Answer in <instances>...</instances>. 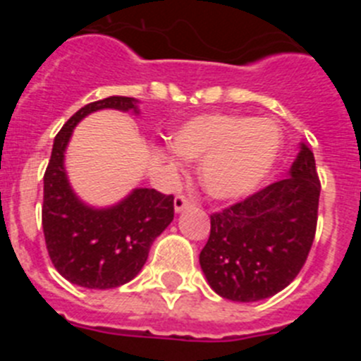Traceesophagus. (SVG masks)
Returning a JSON list of instances; mask_svg holds the SVG:
<instances>
[{"label":"esophagus","mask_w":361,"mask_h":361,"mask_svg":"<svg viewBox=\"0 0 361 361\" xmlns=\"http://www.w3.org/2000/svg\"><path fill=\"white\" fill-rule=\"evenodd\" d=\"M191 206V202L190 200L186 199V197L184 195H178V197H175V200H173V208H175V213H180V212H184V209H188Z\"/></svg>","instance_id":"34e87169"}]
</instances>
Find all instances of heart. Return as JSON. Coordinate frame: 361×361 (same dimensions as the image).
<instances>
[{
  "instance_id": "obj_1",
  "label": "heart",
  "mask_w": 361,
  "mask_h": 361,
  "mask_svg": "<svg viewBox=\"0 0 361 361\" xmlns=\"http://www.w3.org/2000/svg\"><path fill=\"white\" fill-rule=\"evenodd\" d=\"M171 147L161 153L168 168H180L178 155L200 161L206 195L229 202L253 195L269 178L282 152V132L271 119L206 114L180 124L171 133Z\"/></svg>"
}]
</instances>
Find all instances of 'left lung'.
<instances>
[{
    "label": "left lung",
    "instance_id": "8db88e82",
    "mask_svg": "<svg viewBox=\"0 0 361 361\" xmlns=\"http://www.w3.org/2000/svg\"><path fill=\"white\" fill-rule=\"evenodd\" d=\"M318 199L314 155L300 142L288 178L212 215L199 257L209 288L233 302H258L288 288L311 250Z\"/></svg>",
    "mask_w": 361,
    "mask_h": 361
}]
</instances>
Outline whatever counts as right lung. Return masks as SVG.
Listing matches in <instances>:
<instances>
[{"instance_id": "right-lung-1", "label": "right lung", "mask_w": 361, "mask_h": 361, "mask_svg": "<svg viewBox=\"0 0 361 361\" xmlns=\"http://www.w3.org/2000/svg\"><path fill=\"white\" fill-rule=\"evenodd\" d=\"M99 110L139 116V101L111 95L86 104L54 139L44 171L43 231L52 264L63 279L86 289H114L141 273L153 240L173 220V197L133 188L111 206H92L73 191L65 153L73 128Z\"/></svg>"}]
</instances>
